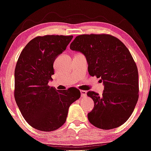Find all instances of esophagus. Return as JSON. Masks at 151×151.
I'll use <instances>...</instances> for the list:
<instances>
[{
  "label": "esophagus",
  "instance_id": "obj_1",
  "mask_svg": "<svg viewBox=\"0 0 151 151\" xmlns=\"http://www.w3.org/2000/svg\"><path fill=\"white\" fill-rule=\"evenodd\" d=\"M81 97H85L87 96V91L84 90H81Z\"/></svg>",
  "mask_w": 151,
  "mask_h": 151
}]
</instances>
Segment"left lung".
Masks as SVG:
<instances>
[{"mask_svg": "<svg viewBox=\"0 0 151 151\" xmlns=\"http://www.w3.org/2000/svg\"><path fill=\"white\" fill-rule=\"evenodd\" d=\"M70 48L84 54L91 76L100 78L102 95L89 91L94 108L87 114L92 125L102 129L118 127L127 121L138 100V72L129 51L110 35L77 36Z\"/></svg>", "mask_w": 151, "mask_h": 151, "instance_id": "left-lung-1", "label": "left lung"}]
</instances>
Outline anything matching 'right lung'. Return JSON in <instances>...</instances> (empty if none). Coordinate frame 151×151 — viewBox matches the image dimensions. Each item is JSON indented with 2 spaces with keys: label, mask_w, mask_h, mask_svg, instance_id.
<instances>
[{
  "label": "right lung",
  "mask_w": 151,
  "mask_h": 151,
  "mask_svg": "<svg viewBox=\"0 0 151 151\" xmlns=\"http://www.w3.org/2000/svg\"><path fill=\"white\" fill-rule=\"evenodd\" d=\"M73 36L37 37L20 53L15 69V102L26 122L42 132L64 124L68 109L81 96L79 89L57 90L48 85L54 74L53 62Z\"/></svg>",
  "instance_id": "right-lung-1"
}]
</instances>
